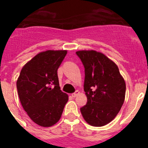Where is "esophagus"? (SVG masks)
Instances as JSON below:
<instances>
[{
    "label": "esophagus",
    "mask_w": 148,
    "mask_h": 148,
    "mask_svg": "<svg viewBox=\"0 0 148 148\" xmlns=\"http://www.w3.org/2000/svg\"><path fill=\"white\" fill-rule=\"evenodd\" d=\"M78 93H79V92H78V90H76V91H75V92H74V93L72 94V95H72V97H73V98L76 97L77 95H78Z\"/></svg>",
    "instance_id": "esophagus-1"
}]
</instances>
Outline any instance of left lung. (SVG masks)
<instances>
[{
  "label": "left lung",
  "mask_w": 148,
  "mask_h": 148,
  "mask_svg": "<svg viewBox=\"0 0 148 148\" xmlns=\"http://www.w3.org/2000/svg\"><path fill=\"white\" fill-rule=\"evenodd\" d=\"M84 67V90L87 97L81 108L83 118L89 125L101 127L110 122L121 110L126 84L117 65L96 51H78Z\"/></svg>",
  "instance_id": "8db88e82"
}]
</instances>
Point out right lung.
<instances>
[{
    "label": "right lung",
    "instance_id": "right-lung-1",
    "mask_svg": "<svg viewBox=\"0 0 148 148\" xmlns=\"http://www.w3.org/2000/svg\"><path fill=\"white\" fill-rule=\"evenodd\" d=\"M66 50L40 53L22 68L17 81L21 103L37 125L50 127L61 118L68 95L59 87L58 67Z\"/></svg>",
    "mask_w": 148,
    "mask_h": 148
}]
</instances>
